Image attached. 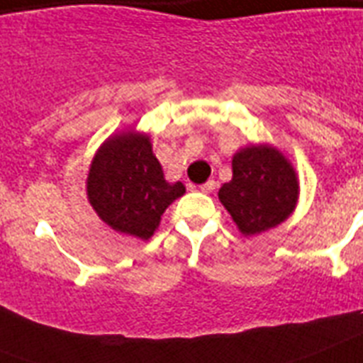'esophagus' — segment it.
Segmentation results:
<instances>
[{"label": "esophagus", "mask_w": 363, "mask_h": 363, "mask_svg": "<svg viewBox=\"0 0 363 363\" xmlns=\"http://www.w3.org/2000/svg\"><path fill=\"white\" fill-rule=\"evenodd\" d=\"M214 188H216V182H214V181H207V182H205V184H201V186H199V190H201L203 194H211V191L214 190Z\"/></svg>", "instance_id": "34e87169"}]
</instances>
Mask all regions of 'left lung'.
<instances>
[{
    "instance_id": "1",
    "label": "left lung",
    "mask_w": 363,
    "mask_h": 363,
    "mask_svg": "<svg viewBox=\"0 0 363 363\" xmlns=\"http://www.w3.org/2000/svg\"><path fill=\"white\" fill-rule=\"evenodd\" d=\"M233 179L218 197L244 237L278 228L296 208L300 182L291 160L270 143H253L233 156Z\"/></svg>"
}]
</instances>
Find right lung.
<instances>
[{
	"label": "right lung",
	"instance_id": "obj_1",
	"mask_svg": "<svg viewBox=\"0 0 363 363\" xmlns=\"http://www.w3.org/2000/svg\"><path fill=\"white\" fill-rule=\"evenodd\" d=\"M85 190L89 205L108 228L149 240L162 214L186 188L181 181H166L151 135L128 128L111 134L96 149Z\"/></svg>",
	"mask_w": 363,
	"mask_h": 363
}]
</instances>
